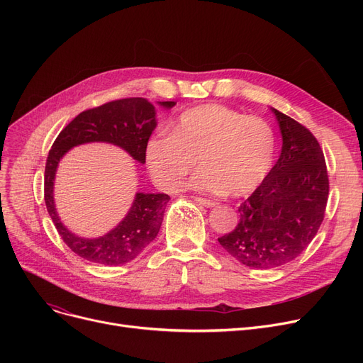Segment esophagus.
Segmentation results:
<instances>
[{"mask_svg": "<svg viewBox=\"0 0 363 363\" xmlns=\"http://www.w3.org/2000/svg\"><path fill=\"white\" fill-rule=\"evenodd\" d=\"M194 200H196V203H199V204H201L204 207H208V208L216 206V203L213 200H207V199H203V197H196Z\"/></svg>", "mask_w": 363, "mask_h": 363, "instance_id": "obj_1", "label": "esophagus"}]
</instances>
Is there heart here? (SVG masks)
Segmentation results:
<instances>
[{
	"label": "heart",
	"instance_id": "b5f03b06",
	"mask_svg": "<svg viewBox=\"0 0 363 363\" xmlns=\"http://www.w3.org/2000/svg\"><path fill=\"white\" fill-rule=\"evenodd\" d=\"M274 156L272 128L222 104L182 111L170 125L169 135L151 137L145 145L150 174L166 191L179 189L199 164L193 188L233 197L256 189L269 174Z\"/></svg>",
	"mask_w": 363,
	"mask_h": 363
}]
</instances>
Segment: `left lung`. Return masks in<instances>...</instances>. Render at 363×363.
Here are the masks:
<instances>
[{"instance_id": "8db88e82", "label": "left lung", "mask_w": 363, "mask_h": 363, "mask_svg": "<svg viewBox=\"0 0 363 363\" xmlns=\"http://www.w3.org/2000/svg\"><path fill=\"white\" fill-rule=\"evenodd\" d=\"M282 135L281 156L253 194L238 207L235 230L218 238L245 266L272 269L311 244L325 215L328 172L313 133L272 108Z\"/></svg>"}]
</instances>
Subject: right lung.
I'll use <instances>...</instances> for the list:
<instances>
[{
	"label": "right lung",
	"mask_w": 363,
	"mask_h": 363,
	"mask_svg": "<svg viewBox=\"0 0 363 363\" xmlns=\"http://www.w3.org/2000/svg\"><path fill=\"white\" fill-rule=\"evenodd\" d=\"M159 104L172 108L177 103L160 101ZM156 126L155 106L145 99L132 97L79 113L55 138L45 164L44 199L57 233L73 253L85 260L108 266L133 260L157 237L170 197L167 194L137 193L128 215L116 228L99 238H82L67 230L55 211L52 189L60 159L76 145L108 143L123 148L143 164L145 163L147 141Z\"/></svg>",
	"instance_id": "1"
}]
</instances>
